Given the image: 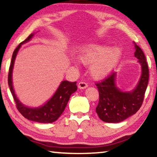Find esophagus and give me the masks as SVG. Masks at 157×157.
<instances>
[{
  "label": "esophagus",
  "instance_id": "34e87169",
  "mask_svg": "<svg viewBox=\"0 0 157 157\" xmlns=\"http://www.w3.org/2000/svg\"><path fill=\"white\" fill-rule=\"evenodd\" d=\"M88 86V84H87L85 82H79L78 84V87L81 89H84Z\"/></svg>",
  "mask_w": 157,
  "mask_h": 157
}]
</instances>
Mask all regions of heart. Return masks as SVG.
I'll list each match as a JSON object with an SVG mask.
<instances>
[{"mask_svg": "<svg viewBox=\"0 0 157 157\" xmlns=\"http://www.w3.org/2000/svg\"><path fill=\"white\" fill-rule=\"evenodd\" d=\"M121 52L104 45L93 44L81 50L79 60L84 65H91L90 72L95 78H102L111 73L120 59Z\"/></svg>", "mask_w": 157, "mask_h": 157, "instance_id": "b5f03b06", "label": "heart"}]
</instances>
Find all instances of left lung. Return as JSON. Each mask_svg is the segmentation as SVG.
<instances>
[{
	"instance_id": "obj_1",
	"label": "left lung",
	"mask_w": 157,
	"mask_h": 157,
	"mask_svg": "<svg viewBox=\"0 0 157 157\" xmlns=\"http://www.w3.org/2000/svg\"><path fill=\"white\" fill-rule=\"evenodd\" d=\"M134 53L142 66V75L136 88L132 92H123L116 86V73L95 83L99 91V102L96 113L106 123H119L136 113L144 100L149 79V68L146 58L141 48L135 44Z\"/></svg>"
}]
</instances>
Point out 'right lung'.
I'll list each match as a JSON object with an SVG mask.
<instances>
[{"instance_id": "right-lung-1", "label": "right lung", "mask_w": 157, "mask_h": 157, "mask_svg": "<svg viewBox=\"0 0 157 157\" xmlns=\"http://www.w3.org/2000/svg\"><path fill=\"white\" fill-rule=\"evenodd\" d=\"M33 36V34H30L25 40L21 42L16 48L14 52H13L11 64H10L9 68L8 84L10 91H11L13 98H14L16 102L17 109L22 114L23 116H24L28 120L37 122V123H51L57 121L59 118V117L62 115L63 111L65 109L66 106L67 105L71 94L76 91V90L78 89V86L76 85V82H71L67 80L63 81L51 99L48 101L46 104L39 108H28L19 102V100H18L14 94L12 86V74L13 66H14L16 56H17L18 50L21 46V44L30 41Z\"/></svg>"}]
</instances>
